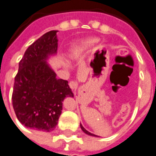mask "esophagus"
Listing matches in <instances>:
<instances>
[{
	"instance_id": "1",
	"label": "esophagus",
	"mask_w": 156,
	"mask_h": 156,
	"mask_svg": "<svg viewBox=\"0 0 156 156\" xmlns=\"http://www.w3.org/2000/svg\"><path fill=\"white\" fill-rule=\"evenodd\" d=\"M78 83L75 82V81H71L69 83V86L70 88L72 89V90H76V89L78 88Z\"/></svg>"
}]
</instances>
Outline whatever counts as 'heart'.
Segmentation results:
<instances>
[{
	"instance_id": "obj_1",
	"label": "heart",
	"mask_w": 156,
	"mask_h": 156,
	"mask_svg": "<svg viewBox=\"0 0 156 156\" xmlns=\"http://www.w3.org/2000/svg\"><path fill=\"white\" fill-rule=\"evenodd\" d=\"M95 42H96V39H88V40H85L81 43L80 47L81 48H86L89 46H90L92 44H94Z\"/></svg>"
}]
</instances>
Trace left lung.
Returning <instances> with one entry per match:
<instances>
[{
    "instance_id": "1",
    "label": "left lung",
    "mask_w": 156,
    "mask_h": 156,
    "mask_svg": "<svg viewBox=\"0 0 156 156\" xmlns=\"http://www.w3.org/2000/svg\"><path fill=\"white\" fill-rule=\"evenodd\" d=\"M80 127H81V129H82L84 133H86V134H88V135H90V136H95L94 134H92V133H90V132H89V131H87V130H85V129L83 128V126L81 124H80Z\"/></svg>"
}]
</instances>
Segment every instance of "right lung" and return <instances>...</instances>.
<instances>
[{
    "mask_svg": "<svg viewBox=\"0 0 156 156\" xmlns=\"http://www.w3.org/2000/svg\"><path fill=\"white\" fill-rule=\"evenodd\" d=\"M56 32L42 35L26 49L14 78L12 100L16 116L25 126L39 131H53L65 97L73 96L68 81L56 78L46 61L57 52Z\"/></svg>",
    "mask_w": 156,
    "mask_h": 156,
    "instance_id": "obj_1",
    "label": "right lung"
}]
</instances>
